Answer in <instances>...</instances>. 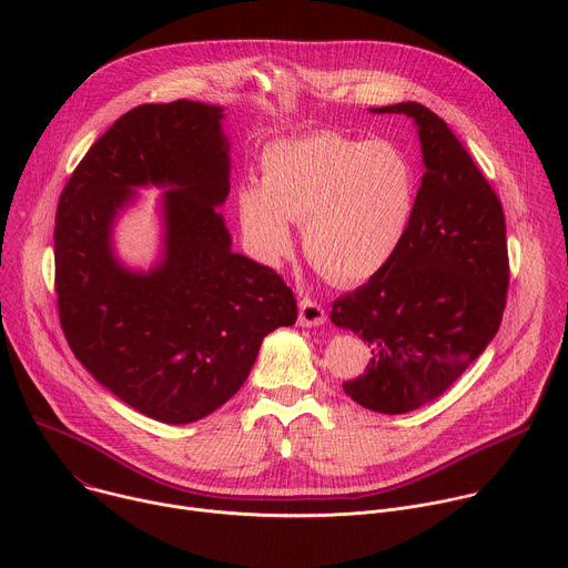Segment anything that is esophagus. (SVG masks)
<instances>
[{
    "mask_svg": "<svg viewBox=\"0 0 568 568\" xmlns=\"http://www.w3.org/2000/svg\"><path fill=\"white\" fill-rule=\"evenodd\" d=\"M326 323V310H323L316 301L312 298H301L298 303V326L303 328H316Z\"/></svg>",
    "mask_w": 568,
    "mask_h": 568,
    "instance_id": "obj_1",
    "label": "esophagus"
}]
</instances>
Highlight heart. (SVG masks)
I'll return each mask as SVG.
<instances>
[{
  "mask_svg": "<svg viewBox=\"0 0 568 568\" xmlns=\"http://www.w3.org/2000/svg\"><path fill=\"white\" fill-rule=\"evenodd\" d=\"M418 164L390 139L316 132L263 148L261 182L237 191V222L252 254L278 265L301 224L303 252L348 285L379 274L407 237L418 204Z\"/></svg>",
  "mask_w": 568,
  "mask_h": 568,
  "instance_id": "heart-1",
  "label": "heart"
}]
</instances>
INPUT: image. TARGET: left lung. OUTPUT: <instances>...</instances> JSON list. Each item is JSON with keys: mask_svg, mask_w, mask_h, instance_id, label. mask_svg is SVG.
<instances>
[{"mask_svg": "<svg viewBox=\"0 0 568 568\" xmlns=\"http://www.w3.org/2000/svg\"><path fill=\"white\" fill-rule=\"evenodd\" d=\"M418 130L425 175L393 261L333 303L331 321L371 348L344 382L364 409L407 414L445 393L495 339L508 294L504 209L447 123L420 103L373 108Z\"/></svg>", "mask_w": 568, "mask_h": 568, "instance_id": "left-lung-1", "label": "left lung"}]
</instances>
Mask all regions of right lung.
Masks as SVG:
<instances>
[{
    "instance_id": "obj_1",
    "label": "right lung",
    "mask_w": 568,
    "mask_h": 568,
    "mask_svg": "<svg viewBox=\"0 0 568 568\" xmlns=\"http://www.w3.org/2000/svg\"><path fill=\"white\" fill-rule=\"evenodd\" d=\"M224 110L197 101L123 114L80 161L55 213V294L64 337L92 377L139 414L189 425L250 377L263 339L294 326L283 278L235 254L222 206L231 156ZM160 199L162 252L122 265L113 226L139 187Z\"/></svg>"
}]
</instances>
